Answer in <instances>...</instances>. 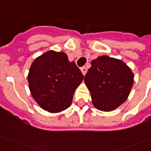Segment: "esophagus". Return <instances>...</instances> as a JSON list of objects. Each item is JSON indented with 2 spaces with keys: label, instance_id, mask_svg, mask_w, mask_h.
<instances>
[{
  "label": "esophagus",
  "instance_id": "esophagus-1",
  "mask_svg": "<svg viewBox=\"0 0 151 151\" xmlns=\"http://www.w3.org/2000/svg\"><path fill=\"white\" fill-rule=\"evenodd\" d=\"M81 72H82V73L83 74H84V75H85V73H87V68H86V67H85V66H84V67H82V68H81Z\"/></svg>",
  "mask_w": 151,
  "mask_h": 151
}]
</instances>
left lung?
Wrapping results in <instances>:
<instances>
[{
    "mask_svg": "<svg viewBox=\"0 0 151 151\" xmlns=\"http://www.w3.org/2000/svg\"><path fill=\"white\" fill-rule=\"evenodd\" d=\"M85 76L92 103L103 111H111L126 100L134 82V75L126 64L107 55L92 60Z\"/></svg>",
    "mask_w": 151,
    "mask_h": 151,
    "instance_id": "left-lung-1",
    "label": "left lung"
}]
</instances>
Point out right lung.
I'll return each instance as SVG.
<instances>
[{
    "label": "right lung",
    "instance_id": "obj_1",
    "mask_svg": "<svg viewBox=\"0 0 151 151\" xmlns=\"http://www.w3.org/2000/svg\"><path fill=\"white\" fill-rule=\"evenodd\" d=\"M84 75L63 52L49 51L37 57L28 74L33 98L42 109L60 112L70 106L76 88Z\"/></svg>",
    "mask_w": 151,
    "mask_h": 151
}]
</instances>
